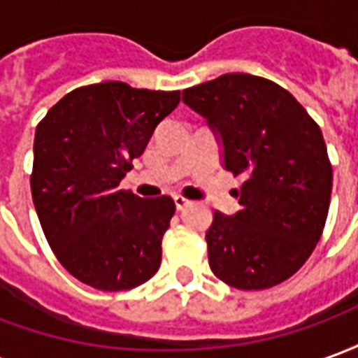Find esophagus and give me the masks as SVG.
<instances>
[{
	"mask_svg": "<svg viewBox=\"0 0 358 358\" xmlns=\"http://www.w3.org/2000/svg\"><path fill=\"white\" fill-rule=\"evenodd\" d=\"M189 203H192V201H187L186 197H182V195H176V197H174V205H176V209H178V210L186 209Z\"/></svg>",
	"mask_w": 358,
	"mask_h": 358,
	"instance_id": "obj_1",
	"label": "esophagus"
}]
</instances>
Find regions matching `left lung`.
Returning <instances> with one entry per match:
<instances>
[{
  "mask_svg": "<svg viewBox=\"0 0 358 358\" xmlns=\"http://www.w3.org/2000/svg\"><path fill=\"white\" fill-rule=\"evenodd\" d=\"M182 99L218 134L226 171L243 178L240 210H215L205 234L213 274L238 289L282 284L310 257L330 209L320 128L287 90L253 74H222Z\"/></svg>",
  "mask_w": 358,
  "mask_h": 358,
  "instance_id": "obj_1",
  "label": "left lung"
}]
</instances>
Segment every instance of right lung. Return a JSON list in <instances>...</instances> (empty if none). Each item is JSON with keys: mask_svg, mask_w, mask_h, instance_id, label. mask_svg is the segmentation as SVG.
Instances as JSON below:
<instances>
[{"mask_svg": "<svg viewBox=\"0 0 358 358\" xmlns=\"http://www.w3.org/2000/svg\"><path fill=\"white\" fill-rule=\"evenodd\" d=\"M178 103L180 92L101 82L66 94L36 128L30 189L40 224L59 263L95 289H132L161 266L176 205L118 184Z\"/></svg>", "mask_w": 358, "mask_h": 358, "instance_id": "add662e5", "label": "right lung"}]
</instances>
